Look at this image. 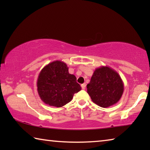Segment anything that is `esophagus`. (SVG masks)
Returning a JSON list of instances; mask_svg holds the SVG:
<instances>
[{
	"instance_id": "obj_1",
	"label": "esophagus",
	"mask_w": 150,
	"mask_h": 150,
	"mask_svg": "<svg viewBox=\"0 0 150 150\" xmlns=\"http://www.w3.org/2000/svg\"><path fill=\"white\" fill-rule=\"evenodd\" d=\"M81 87H82V88H83V90H85V88H86V84H85V83H84V84L81 85Z\"/></svg>"
}]
</instances>
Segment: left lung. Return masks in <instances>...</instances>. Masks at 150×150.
I'll return each mask as SVG.
<instances>
[{"mask_svg": "<svg viewBox=\"0 0 150 150\" xmlns=\"http://www.w3.org/2000/svg\"><path fill=\"white\" fill-rule=\"evenodd\" d=\"M87 88L94 103L107 108L120 100L124 93V83L115 69L101 66L95 70Z\"/></svg>", "mask_w": 150, "mask_h": 150, "instance_id": "8db88e82", "label": "left lung"}]
</instances>
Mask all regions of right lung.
Segmentation results:
<instances>
[{"label":"right lung","instance_id":"right-lung-1","mask_svg":"<svg viewBox=\"0 0 150 150\" xmlns=\"http://www.w3.org/2000/svg\"><path fill=\"white\" fill-rule=\"evenodd\" d=\"M38 93L46 105L59 108L69 103L75 93L81 90L74 75L62 61H54L45 65L37 80Z\"/></svg>","mask_w":150,"mask_h":150}]
</instances>
